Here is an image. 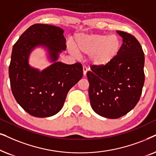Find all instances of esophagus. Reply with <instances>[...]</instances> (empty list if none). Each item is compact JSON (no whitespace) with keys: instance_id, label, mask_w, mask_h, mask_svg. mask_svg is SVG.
I'll return each mask as SVG.
<instances>
[{"instance_id":"1","label":"esophagus","mask_w":156,"mask_h":156,"mask_svg":"<svg viewBox=\"0 0 156 156\" xmlns=\"http://www.w3.org/2000/svg\"><path fill=\"white\" fill-rule=\"evenodd\" d=\"M83 75L84 76H86V73L88 72V68H87V67H86V66H83Z\"/></svg>"}]
</instances>
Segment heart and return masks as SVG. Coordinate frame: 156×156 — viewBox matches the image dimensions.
Here are the masks:
<instances>
[{"instance_id":"obj_1","label":"heart","mask_w":156,"mask_h":156,"mask_svg":"<svg viewBox=\"0 0 156 156\" xmlns=\"http://www.w3.org/2000/svg\"><path fill=\"white\" fill-rule=\"evenodd\" d=\"M74 46L68 45V51L71 55H88L91 65L101 68L108 66L117 58L121 43L115 34H78L75 36Z\"/></svg>"}]
</instances>
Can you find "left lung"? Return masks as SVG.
Segmentation results:
<instances>
[{
  "label": "left lung",
  "mask_w": 156,
  "mask_h": 156,
  "mask_svg": "<svg viewBox=\"0 0 156 156\" xmlns=\"http://www.w3.org/2000/svg\"><path fill=\"white\" fill-rule=\"evenodd\" d=\"M123 44L117 58L108 66H93L87 73L90 105L99 115L115 119L130 112L138 103L144 84L145 57L133 36L117 30Z\"/></svg>",
  "instance_id": "8db88e82"
}]
</instances>
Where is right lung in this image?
Masks as SVG:
<instances>
[{
    "instance_id": "1",
    "label": "right lung",
    "mask_w": 156,
    "mask_h": 156,
    "mask_svg": "<svg viewBox=\"0 0 156 156\" xmlns=\"http://www.w3.org/2000/svg\"><path fill=\"white\" fill-rule=\"evenodd\" d=\"M63 33L59 27L34 24L13 47L9 66L12 93L18 104L34 117L46 118L58 113L68 91L83 77L80 63L68 65L57 61L66 49ZM38 47L47 51L52 63L41 72L29 64L30 53Z\"/></svg>"
}]
</instances>
